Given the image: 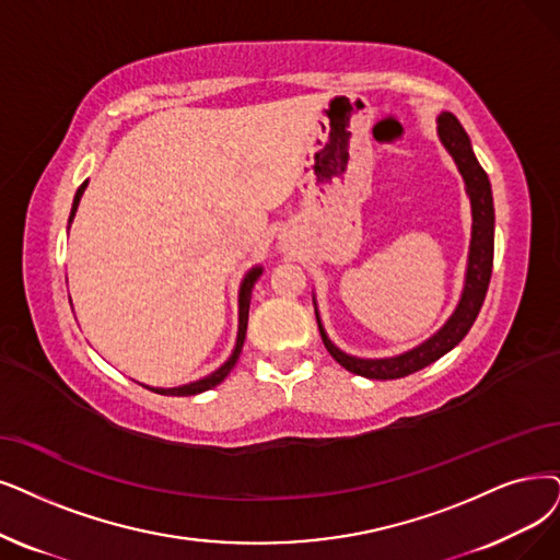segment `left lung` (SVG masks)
I'll list each match as a JSON object with an SVG mask.
<instances>
[{"instance_id":"8db88e82","label":"left lung","mask_w":560,"mask_h":560,"mask_svg":"<svg viewBox=\"0 0 560 560\" xmlns=\"http://www.w3.org/2000/svg\"><path fill=\"white\" fill-rule=\"evenodd\" d=\"M439 136L441 142L453 153V159L464 176V184L471 197L474 207V236H471V255H468V271H466V287L462 301L455 310L451 322L445 324L434 338L424 345L416 347L409 353H401L395 358H384V361H363V358H353L342 353L338 347H332L326 338V332L319 324V332L324 347L328 353L338 361L345 370L361 374L368 378H401L413 374L430 363L439 361L443 353H448L455 345L464 340V335L471 330L478 312L485 303L487 287L491 278V266H494V202H491V186L487 172L480 167L478 159L474 155L471 140H468L466 130L453 117L451 112H443L439 117ZM319 322V319H317Z\"/></svg>"}]
</instances>
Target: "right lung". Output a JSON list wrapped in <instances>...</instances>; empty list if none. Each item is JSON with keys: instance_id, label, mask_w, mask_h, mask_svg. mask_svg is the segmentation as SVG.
I'll return each mask as SVG.
<instances>
[{"instance_id": "add662e5", "label": "right lung", "mask_w": 560, "mask_h": 560, "mask_svg": "<svg viewBox=\"0 0 560 560\" xmlns=\"http://www.w3.org/2000/svg\"><path fill=\"white\" fill-rule=\"evenodd\" d=\"M84 188H86V182H84V184L78 188V192H75L69 222L73 220V215H75V211H78V205H80V197H82ZM259 276H261V268H253V271H250L248 276H245V280H243V284H241V294H238V338H236V349H234V353L230 355V361H228L225 365H222L220 370H215L213 374H209V376H205V378H199V382H195V384L178 386V388H151L153 393H159V395H178V397H184V395H197V393H205V390L218 386V384L222 382V378H225V376L230 374V370L236 365V358H238L241 347H243V340H245V328H248L250 294H253V287H255V282H257Z\"/></svg>"}]
</instances>
